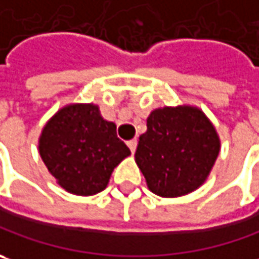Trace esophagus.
Masks as SVG:
<instances>
[{
  "label": "esophagus",
  "instance_id": "obj_1",
  "mask_svg": "<svg viewBox=\"0 0 259 259\" xmlns=\"http://www.w3.org/2000/svg\"><path fill=\"white\" fill-rule=\"evenodd\" d=\"M127 146L130 148V151H132V153H135V151H136V148H138V141L136 139H132V141L127 142Z\"/></svg>",
  "mask_w": 259,
  "mask_h": 259
}]
</instances>
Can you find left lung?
<instances>
[{"label":"left lung","instance_id":"obj_1","mask_svg":"<svg viewBox=\"0 0 259 259\" xmlns=\"http://www.w3.org/2000/svg\"><path fill=\"white\" fill-rule=\"evenodd\" d=\"M135 159L148 188L161 197L197 190L218 159L220 141L207 116L193 106L153 110Z\"/></svg>","mask_w":259,"mask_h":259}]
</instances>
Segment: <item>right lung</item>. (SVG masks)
Returning <instances> with one entry per match:
<instances>
[{"instance_id": "1", "label": "right lung", "mask_w": 259, "mask_h": 259, "mask_svg": "<svg viewBox=\"0 0 259 259\" xmlns=\"http://www.w3.org/2000/svg\"><path fill=\"white\" fill-rule=\"evenodd\" d=\"M39 153L59 186L76 196H93L108 184L113 169L130 155L116 124L96 104H68L46 123Z\"/></svg>"}]
</instances>
